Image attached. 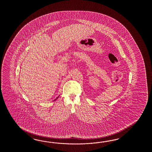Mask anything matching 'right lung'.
Wrapping results in <instances>:
<instances>
[{"instance_id": "add662e5", "label": "right lung", "mask_w": 152, "mask_h": 152, "mask_svg": "<svg viewBox=\"0 0 152 152\" xmlns=\"http://www.w3.org/2000/svg\"><path fill=\"white\" fill-rule=\"evenodd\" d=\"M58 97H57V98H56V99L55 100H57V99H58Z\"/></svg>"}]
</instances>
